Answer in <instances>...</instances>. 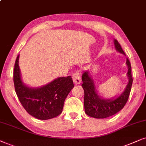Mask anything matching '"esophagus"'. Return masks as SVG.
<instances>
[{
    "mask_svg": "<svg viewBox=\"0 0 146 146\" xmlns=\"http://www.w3.org/2000/svg\"><path fill=\"white\" fill-rule=\"evenodd\" d=\"M73 83L76 85H79L81 83V78L80 74H79V71H76L73 75Z\"/></svg>",
    "mask_w": 146,
    "mask_h": 146,
    "instance_id": "1",
    "label": "esophagus"
}]
</instances>
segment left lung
Segmentation results:
<instances>
[{
	"instance_id": "1",
	"label": "left lung",
	"mask_w": 146,
	"mask_h": 146,
	"mask_svg": "<svg viewBox=\"0 0 146 146\" xmlns=\"http://www.w3.org/2000/svg\"><path fill=\"white\" fill-rule=\"evenodd\" d=\"M114 45L117 51L125 55L121 45L116 39L113 40ZM126 65L127 66L128 83L125 89L119 96L111 99H104L98 94L93 77L89 71H85L82 75L83 84L81 86L84 89V108L85 112L90 117L97 119H104L115 115L121 110L129 98L133 79L131 77V63L127 58Z\"/></svg>"
}]
</instances>
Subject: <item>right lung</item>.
<instances>
[{"mask_svg": "<svg viewBox=\"0 0 146 146\" xmlns=\"http://www.w3.org/2000/svg\"><path fill=\"white\" fill-rule=\"evenodd\" d=\"M17 56L13 72L15 91L21 104L31 115L46 120L61 113L65 99L74 87L71 76L58 77L39 87H31L23 82Z\"/></svg>", "mask_w": 146, "mask_h": 146, "instance_id": "1", "label": "right lung"}]
</instances>
